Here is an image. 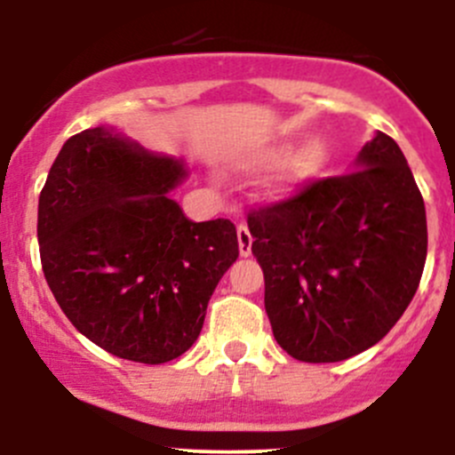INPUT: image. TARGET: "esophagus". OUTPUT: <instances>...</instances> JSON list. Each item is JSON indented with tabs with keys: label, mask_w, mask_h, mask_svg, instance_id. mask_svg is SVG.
<instances>
[{
	"label": "esophagus",
	"mask_w": 455,
	"mask_h": 455,
	"mask_svg": "<svg viewBox=\"0 0 455 455\" xmlns=\"http://www.w3.org/2000/svg\"><path fill=\"white\" fill-rule=\"evenodd\" d=\"M237 242H240V255L249 257L251 246H253V235H251L246 224H237Z\"/></svg>",
	"instance_id": "esophagus-1"
}]
</instances>
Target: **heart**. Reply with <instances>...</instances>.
I'll list each match as a JSON object with an SVG mask.
<instances>
[{
  "mask_svg": "<svg viewBox=\"0 0 455 455\" xmlns=\"http://www.w3.org/2000/svg\"><path fill=\"white\" fill-rule=\"evenodd\" d=\"M282 147L270 145L264 149H257L249 158L251 164H268L282 154ZM325 163V147L319 140H306L292 151H288L282 158V163L275 167L270 178L266 180V194L270 198H288L297 189L313 180L316 173L321 172Z\"/></svg>",
  "mask_w": 455,
  "mask_h": 455,
  "instance_id": "heart-1",
  "label": "heart"
}]
</instances>
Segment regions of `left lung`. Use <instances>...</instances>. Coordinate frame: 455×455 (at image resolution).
Segmentation results:
<instances>
[{"label":"left lung","instance_id":"left-lung-1","mask_svg":"<svg viewBox=\"0 0 455 455\" xmlns=\"http://www.w3.org/2000/svg\"><path fill=\"white\" fill-rule=\"evenodd\" d=\"M264 306L297 361L337 363L379 343L419 291L425 202L401 147L383 132L352 172L249 211Z\"/></svg>","mask_w":455,"mask_h":455}]
</instances>
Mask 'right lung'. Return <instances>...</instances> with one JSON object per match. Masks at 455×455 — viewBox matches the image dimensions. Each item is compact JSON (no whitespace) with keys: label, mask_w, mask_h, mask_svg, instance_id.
Segmentation results:
<instances>
[{"label":"right lung","mask_w":455,"mask_h":455,"mask_svg":"<svg viewBox=\"0 0 455 455\" xmlns=\"http://www.w3.org/2000/svg\"><path fill=\"white\" fill-rule=\"evenodd\" d=\"M185 178L180 160L112 127L68 139L50 167L36 218L45 282L109 355L147 365L185 355L240 255L231 220L191 222L172 200Z\"/></svg>","instance_id":"add662e5"}]
</instances>
